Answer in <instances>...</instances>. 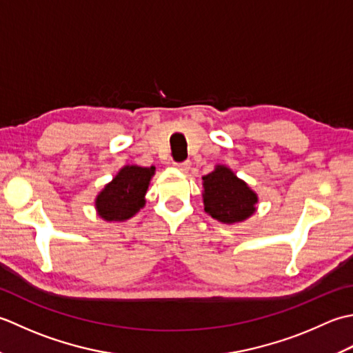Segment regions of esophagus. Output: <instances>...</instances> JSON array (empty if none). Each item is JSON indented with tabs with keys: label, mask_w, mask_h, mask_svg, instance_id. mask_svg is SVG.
<instances>
[{
	"label": "esophagus",
	"mask_w": 353,
	"mask_h": 353,
	"mask_svg": "<svg viewBox=\"0 0 353 353\" xmlns=\"http://www.w3.org/2000/svg\"><path fill=\"white\" fill-rule=\"evenodd\" d=\"M174 166L178 169V170H181V172H187L190 169V161H183V163H175Z\"/></svg>",
	"instance_id": "obj_1"
}]
</instances>
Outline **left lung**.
<instances>
[{
    "mask_svg": "<svg viewBox=\"0 0 353 353\" xmlns=\"http://www.w3.org/2000/svg\"><path fill=\"white\" fill-rule=\"evenodd\" d=\"M204 210L225 224L241 222L256 210L257 196L250 187L225 166H218L203 176Z\"/></svg>",
    "mask_w": 353,
    "mask_h": 353,
    "instance_id": "1",
    "label": "left lung"
}]
</instances>
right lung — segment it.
I'll list each match as a JSON object with an SVG mask.
<instances>
[{
  "label": "right lung",
  "mask_w": 353,
  "mask_h": 353,
  "mask_svg": "<svg viewBox=\"0 0 353 353\" xmlns=\"http://www.w3.org/2000/svg\"><path fill=\"white\" fill-rule=\"evenodd\" d=\"M155 168L125 166L99 193L96 208L105 221H125L145 205V195Z\"/></svg>",
  "instance_id": "1"
}]
</instances>
